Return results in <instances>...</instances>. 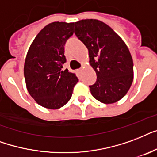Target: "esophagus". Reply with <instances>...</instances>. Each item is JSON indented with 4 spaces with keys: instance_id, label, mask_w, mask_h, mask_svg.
<instances>
[{
    "instance_id": "obj_1",
    "label": "esophagus",
    "mask_w": 157,
    "mask_h": 157,
    "mask_svg": "<svg viewBox=\"0 0 157 157\" xmlns=\"http://www.w3.org/2000/svg\"><path fill=\"white\" fill-rule=\"evenodd\" d=\"M82 70H83V69H82V68H80V69H78V70H77V72L78 73H81L82 71Z\"/></svg>"
}]
</instances>
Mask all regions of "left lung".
Listing matches in <instances>:
<instances>
[{"label": "left lung", "mask_w": 157, "mask_h": 157, "mask_svg": "<svg viewBox=\"0 0 157 157\" xmlns=\"http://www.w3.org/2000/svg\"><path fill=\"white\" fill-rule=\"evenodd\" d=\"M75 33L88 50L89 63L97 81L89 86L93 98L105 104L124 98L133 79V63L129 50L120 36L98 19L75 23Z\"/></svg>", "instance_id": "1"}]
</instances>
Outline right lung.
Wrapping results in <instances>:
<instances>
[{
	"mask_svg": "<svg viewBox=\"0 0 157 157\" xmlns=\"http://www.w3.org/2000/svg\"><path fill=\"white\" fill-rule=\"evenodd\" d=\"M75 23L53 22L39 32L29 47L24 63L27 89L37 104L59 109L70 101L78 81L64 70L65 42L74 33Z\"/></svg>",
	"mask_w": 157,
	"mask_h": 157,
	"instance_id": "obj_1",
	"label": "right lung"
}]
</instances>
